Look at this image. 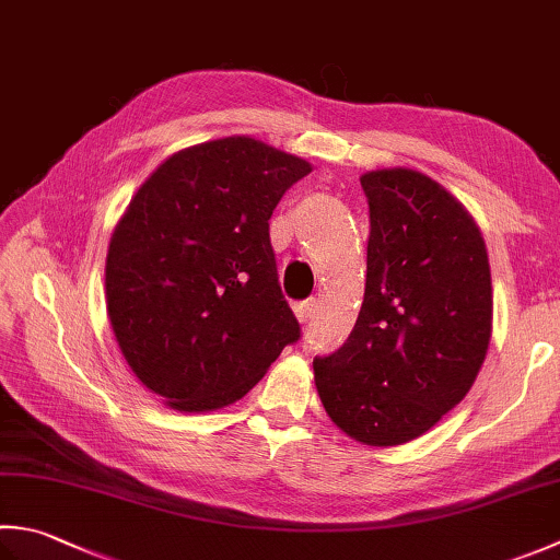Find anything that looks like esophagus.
<instances>
[{
    "label": "esophagus",
    "instance_id": "obj_1",
    "mask_svg": "<svg viewBox=\"0 0 560 560\" xmlns=\"http://www.w3.org/2000/svg\"><path fill=\"white\" fill-rule=\"evenodd\" d=\"M295 317H299L301 323H308L311 317L315 315V311H317V301L315 299H308V301H301V303H295Z\"/></svg>",
    "mask_w": 560,
    "mask_h": 560
}]
</instances>
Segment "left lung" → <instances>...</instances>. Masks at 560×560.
Returning a JSON list of instances; mask_svg holds the SVG:
<instances>
[{"label": "left lung", "instance_id": "obj_1", "mask_svg": "<svg viewBox=\"0 0 560 560\" xmlns=\"http://www.w3.org/2000/svg\"><path fill=\"white\" fill-rule=\"evenodd\" d=\"M369 203L366 289L354 330L315 357L325 412L352 440L424 434L474 386L490 345L483 235L466 208L412 170L361 174Z\"/></svg>", "mask_w": 560, "mask_h": 560}]
</instances>
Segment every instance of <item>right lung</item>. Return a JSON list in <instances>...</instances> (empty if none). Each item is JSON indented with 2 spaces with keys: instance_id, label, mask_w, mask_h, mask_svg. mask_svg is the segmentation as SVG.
<instances>
[{
  "instance_id": "right-lung-1",
  "label": "right lung",
  "mask_w": 560,
  "mask_h": 560,
  "mask_svg": "<svg viewBox=\"0 0 560 560\" xmlns=\"http://www.w3.org/2000/svg\"><path fill=\"white\" fill-rule=\"evenodd\" d=\"M311 164L235 136L150 174L114 230L106 308L128 366L174 410L235 402L301 339L269 218Z\"/></svg>"
}]
</instances>
